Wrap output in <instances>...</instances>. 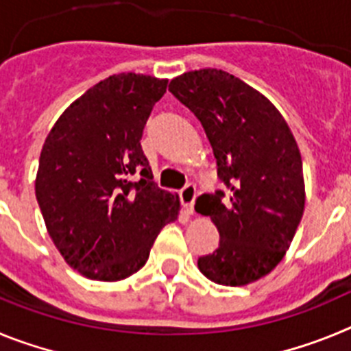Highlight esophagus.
<instances>
[{"label":"esophagus","instance_id":"34e87169","mask_svg":"<svg viewBox=\"0 0 351 351\" xmlns=\"http://www.w3.org/2000/svg\"><path fill=\"white\" fill-rule=\"evenodd\" d=\"M179 198H181V204L186 209V213H193V204L195 198H197V188H195L193 184L184 186V188L179 191Z\"/></svg>","mask_w":351,"mask_h":351}]
</instances>
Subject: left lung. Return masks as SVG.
I'll return each mask as SVG.
<instances>
[{
    "label": "left lung",
    "mask_w": 351,
    "mask_h": 351,
    "mask_svg": "<svg viewBox=\"0 0 351 351\" xmlns=\"http://www.w3.org/2000/svg\"><path fill=\"white\" fill-rule=\"evenodd\" d=\"M169 91L202 123L226 186L197 198L219 232L218 250L198 258L207 280L243 287L283 260L304 213L302 158L271 101L216 68L186 71Z\"/></svg>",
    "instance_id": "obj_1"
}]
</instances>
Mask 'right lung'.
Returning <instances> with one entry per match:
<instances>
[{
	"label": "right lung",
	"instance_id": "right-lung-1",
	"mask_svg": "<svg viewBox=\"0 0 351 351\" xmlns=\"http://www.w3.org/2000/svg\"><path fill=\"white\" fill-rule=\"evenodd\" d=\"M167 79L119 73L77 98L40 154L35 193L52 243L89 280L119 281L144 267L179 198L160 190L141 138Z\"/></svg>",
	"mask_w": 351,
	"mask_h": 351
}]
</instances>
